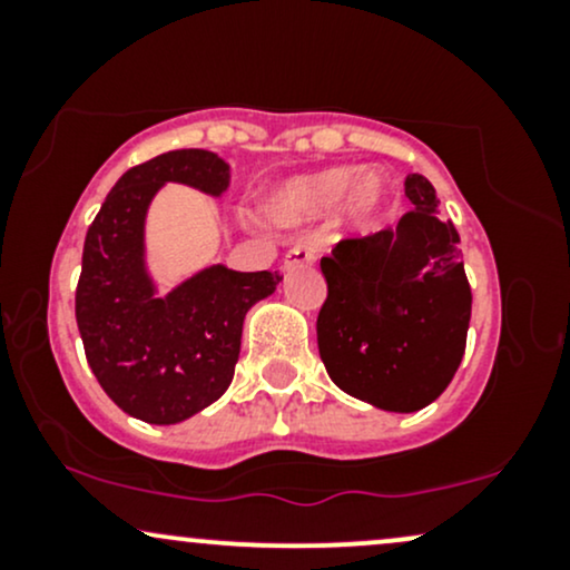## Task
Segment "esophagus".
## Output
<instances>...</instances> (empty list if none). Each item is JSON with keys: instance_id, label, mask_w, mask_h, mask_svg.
<instances>
[{"instance_id": "1", "label": "esophagus", "mask_w": 570, "mask_h": 570, "mask_svg": "<svg viewBox=\"0 0 570 570\" xmlns=\"http://www.w3.org/2000/svg\"><path fill=\"white\" fill-rule=\"evenodd\" d=\"M313 263H316V252H313V248L305 246V244L292 246L289 252H286V257H284V267H286V271H292V267L313 265Z\"/></svg>"}]
</instances>
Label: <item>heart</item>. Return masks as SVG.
Returning <instances> with one entry per match:
<instances>
[{
  "label": "heart",
  "mask_w": 570,
  "mask_h": 570,
  "mask_svg": "<svg viewBox=\"0 0 570 570\" xmlns=\"http://www.w3.org/2000/svg\"><path fill=\"white\" fill-rule=\"evenodd\" d=\"M389 187L381 174H367L356 181L353 168H326V171L297 176L286 181L273 195L271 214L284 225H297L330 214L332 208L343 203V225L348 230H370L381 217Z\"/></svg>",
  "instance_id": "obj_1"
}]
</instances>
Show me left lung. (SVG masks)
<instances>
[{
	"label": "left lung",
	"mask_w": 570,
	"mask_h": 570,
	"mask_svg": "<svg viewBox=\"0 0 570 570\" xmlns=\"http://www.w3.org/2000/svg\"><path fill=\"white\" fill-rule=\"evenodd\" d=\"M404 195L412 212L396 230L345 238L322 257L326 299L316 322L337 389L389 412H415L448 389L472 318L461 238L436 214V189L410 174Z\"/></svg>",
	"instance_id": "8db88e82"
}]
</instances>
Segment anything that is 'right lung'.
<instances>
[{
	"instance_id": "right-lung-1",
	"label": "right lung",
	"mask_w": 570,
	"mask_h": 570,
	"mask_svg": "<svg viewBox=\"0 0 570 570\" xmlns=\"http://www.w3.org/2000/svg\"><path fill=\"white\" fill-rule=\"evenodd\" d=\"M166 181L219 198L230 166L208 149H174L128 168L85 235L75 297L96 381L122 412L155 426L187 421L225 394L248 307L284 278L212 265L160 297L144 265V219Z\"/></svg>"
}]
</instances>
